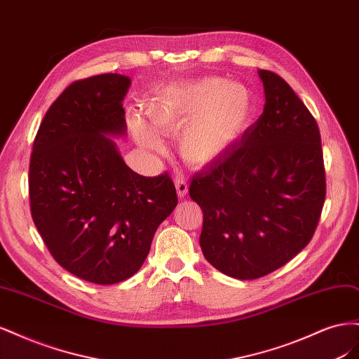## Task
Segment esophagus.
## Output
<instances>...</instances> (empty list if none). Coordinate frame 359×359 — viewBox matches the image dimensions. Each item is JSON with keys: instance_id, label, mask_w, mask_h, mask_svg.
Instances as JSON below:
<instances>
[{"instance_id": "34e87169", "label": "esophagus", "mask_w": 359, "mask_h": 359, "mask_svg": "<svg viewBox=\"0 0 359 359\" xmlns=\"http://www.w3.org/2000/svg\"><path fill=\"white\" fill-rule=\"evenodd\" d=\"M175 187H177V193L180 198H186L187 193H189V186L186 180H184L182 177H177L175 178Z\"/></svg>"}]
</instances>
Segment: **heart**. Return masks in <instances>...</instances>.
<instances>
[{"instance_id": "obj_1", "label": "heart", "mask_w": 359, "mask_h": 359, "mask_svg": "<svg viewBox=\"0 0 359 359\" xmlns=\"http://www.w3.org/2000/svg\"><path fill=\"white\" fill-rule=\"evenodd\" d=\"M147 112L160 133L181 132L184 158L206 166L223 157L245 133L255 115V100L244 83L211 76L161 91L148 103ZM133 130L144 148L163 149L153 128L136 119Z\"/></svg>"}]
</instances>
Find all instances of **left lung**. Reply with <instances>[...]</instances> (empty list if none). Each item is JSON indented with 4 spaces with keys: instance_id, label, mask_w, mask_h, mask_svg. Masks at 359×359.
I'll return each mask as SVG.
<instances>
[{
    "instance_id": "obj_1",
    "label": "left lung",
    "mask_w": 359,
    "mask_h": 359,
    "mask_svg": "<svg viewBox=\"0 0 359 359\" xmlns=\"http://www.w3.org/2000/svg\"><path fill=\"white\" fill-rule=\"evenodd\" d=\"M265 106L227 153L193 175L203 212L201 248L220 273L255 280L313 238L327 193L316 119L278 74L259 70Z\"/></svg>"
}]
</instances>
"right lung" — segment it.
<instances>
[{
    "instance_id": "1",
    "label": "right lung",
    "mask_w": 359,
    "mask_h": 359,
    "mask_svg": "<svg viewBox=\"0 0 359 359\" xmlns=\"http://www.w3.org/2000/svg\"><path fill=\"white\" fill-rule=\"evenodd\" d=\"M128 86L118 73L69 85L43 118L29 160L39 233L64 269L95 285L135 276L178 203L166 172L139 175L107 137L126 135Z\"/></svg>"
}]
</instances>
